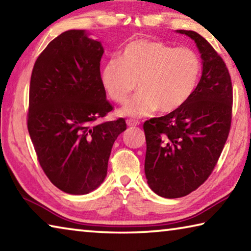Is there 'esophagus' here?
Listing matches in <instances>:
<instances>
[{
	"label": "esophagus",
	"mask_w": 251,
	"mask_h": 251,
	"mask_svg": "<svg viewBox=\"0 0 251 251\" xmlns=\"http://www.w3.org/2000/svg\"><path fill=\"white\" fill-rule=\"evenodd\" d=\"M127 125L129 127H135V126H138L139 125V122L138 121H135V120H127L126 121Z\"/></svg>",
	"instance_id": "1"
}]
</instances>
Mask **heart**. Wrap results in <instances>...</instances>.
<instances>
[{"label": "heart", "mask_w": 251, "mask_h": 251, "mask_svg": "<svg viewBox=\"0 0 251 251\" xmlns=\"http://www.w3.org/2000/svg\"><path fill=\"white\" fill-rule=\"evenodd\" d=\"M201 64L188 48L138 39L123 50L121 61L109 59L100 70L101 86L110 99L123 104L135 90L139 93L120 110V115L143 117L156 112L173 113L192 97Z\"/></svg>", "instance_id": "obj_1"}]
</instances>
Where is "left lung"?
<instances>
[{"label":"left lung","mask_w":251,"mask_h":251,"mask_svg":"<svg viewBox=\"0 0 251 251\" xmlns=\"http://www.w3.org/2000/svg\"><path fill=\"white\" fill-rule=\"evenodd\" d=\"M176 32L196 43L202 72L185 105L144 124L147 184L165 198L184 197L205 182L217 164L231 124V79L223 58L198 33Z\"/></svg>","instance_id":"obj_1"}]
</instances>
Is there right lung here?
Listing matches in <instances>:
<instances>
[{
	"label": "right lung",
	"instance_id": "right-lung-1",
	"mask_svg": "<svg viewBox=\"0 0 251 251\" xmlns=\"http://www.w3.org/2000/svg\"><path fill=\"white\" fill-rule=\"evenodd\" d=\"M104 48L85 29L58 35L37 57L29 84L27 128L41 167L62 192L85 195L107 175L123 118L96 124L113 109L100 83Z\"/></svg>",
	"mask_w": 251,
	"mask_h": 251
}]
</instances>
